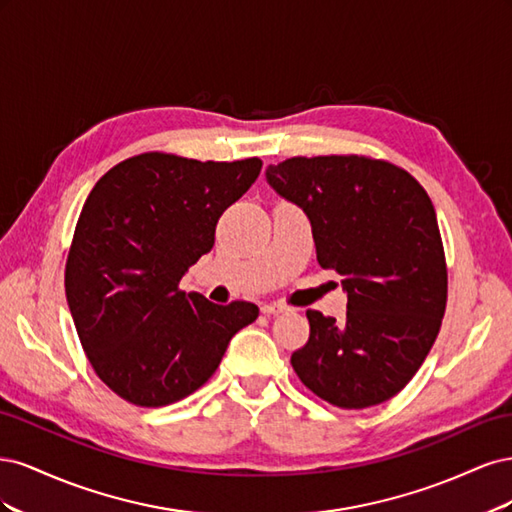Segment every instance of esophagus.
Instances as JSON below:
<instances>
[{
  "instance_id": "34e87169",
  "label": "esophagus",
  "mask_w": 512,
  "mask_h": 512,
  "mask_svg": "<svg viewBox=\"0 0 512 512\" xmlns=\"http://www.w3.org/2000/svg\"><path fill=\"white\" fill-rule=\"evenodd\" d=\"M260 312L267 314V316H277V314L286 312V307L282 303H265V305L260 307Z\"/></svg>"
}]
</instances>
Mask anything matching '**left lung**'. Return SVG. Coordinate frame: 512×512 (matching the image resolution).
I'll return each mask as SVG.
<instances>
[{
	"mask_svg": "<svg viewBox=\"0 0 512 512\" xmlns=\"http://www.w3.org/2000/svg\"><path fill=\"white\" fill-rule=\"evenodd\" d=\"M267 183L303 209L318 265L342 275L348 294L342 322L307 309L294 371L333 406L382 404L423 365L444 318L436 209L404 168L363 156L290 158L267 168Z\"/></svg>",
	"mask_w": 512,
	"mask_h": 512,
	"instance_id": "left-lung-1",
	"label": "left lung"
}]
</instances>
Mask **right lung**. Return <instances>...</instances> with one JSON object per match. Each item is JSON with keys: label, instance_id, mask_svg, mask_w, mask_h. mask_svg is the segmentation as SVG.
Returning <instances> with one entry per match:
<instances>
[{"label": "right lung", "instance_id": "obj_1", "mask_svg": "<svg viewBox=\"0 0 512 512\" xmlns=\"http://www.w3.org/2000/svg\"><path fill=\"white\" fill-rule=\"evenodd\" d=\"M262 162H198L143 153L89 192L66 262V299L100 380L130 404L160 408L218 369L232 335L258 318L247 301L218 305L179 290L211 252L215 224Z\"/></svg>", "mask_w": 512, "mask_h": 512}]
</instances>
